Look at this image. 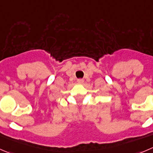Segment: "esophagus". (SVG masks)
I'll return each instance as SVG.
<instances>
[{
	"mask_svg": "<svg viewBox=\"0 0 153 153\" xmlns=\"http://www.w3.org/2000/svg\"><path fill=\"white\" fill-rule=\"evenodd\" d=\"M83 82H84V80L82 79H77V82H78V83L82 84V83H83Z\"/></svg>",
	"mask_w": 153,
	"mask_h": 153,
	"instance_id": "esophagus-1",
	"label": "esophagus"
}]
</instances>
